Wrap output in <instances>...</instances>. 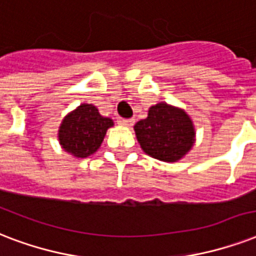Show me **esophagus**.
<instances>
[{
    "label": "esophagus",
    "instance_id": "esophagus-1",
    "mask_svg": "<svg viewBox=\"0 0 256 256\" xmlns=\"http://www.w3.org/2000/svg\"><path fill=\"white\" fill-rule=\"evenodd\" d=\"M122 124L126 126H132L134 124V118H124L122 120Z\"/></svg>",
    "mask_w": 256,
    "mask_h": 256
}]
</instances>
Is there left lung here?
<instances>
[{
  "label": "left lung",
  "mask_w": 256,
  "mask_h": 256,
  "mask_svg": "<svg viewBox=\"0 0 256 256\" xmlns=\"http://www.w3.org/2000/svg\"><path fill=\"white\" fill-rule=\"evenodd\" d=\"M136 138L146 155L166 163L179 162L195 144L196 130L187 112L167 102L148 110V116L134 126Z\"/></svg>",
  "instance_id": "8db88e82"
}]
</instances>
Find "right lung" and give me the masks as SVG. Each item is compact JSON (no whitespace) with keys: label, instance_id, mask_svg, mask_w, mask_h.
I'll return each mask as SVG.
<instances>
[{"label":"right lung","instance_id":"1","mask_svg":"<svg viewBox=\"0 0 256 256\" xmlns=\"http://www.w3.org/2000/svg\"><path fill=\"white\" fill-rule=\"evenodd\" d=\"M110 118L101 116L93 104H80L69 112L58 126L61 148L77 159H85L100 148L106 130L114 126Z\"/></svg>","mask_w":256,"mask_h":256}]
</instances>
